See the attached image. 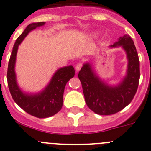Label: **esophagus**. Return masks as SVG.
I'll return each mask as SVG.
<instances>
[{"label":"esophagus","mask_w":151,"mask_h":151,"mask_svg":"<svg viewBox=\"0 0 151 151\" xmlns=\"http://www.w3.org/2000/svg\"><path fill=\"white\" fill-rule=\"evenodd\" d=\"M83 67V63L82 62H78V63L77 64V65H76L75 68H76V70L77 71H78V70H80L81 69V68Z\"/></svg>","instance_id":"34e87169"}]
</instances>
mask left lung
Instances as JSON below:
<instances>
[{"label":"left lung","mask_w":151,"mask_h":151,"mask_svg":"<svg viewBox=\"0 0 151 151\" xmlns=\"http://www.w3.org/2000/svg\"><path fill=\"white\" fill-rule=\"evenodd\" d=\"M122 46L129 60L127 75L121 84L111 87L99 81L89 64H85L78 74L85 101L89 109L100 115L114 114L128 105L135 96L140 79V63L136 48L129 35L119 37L111 46Z\"/></svg>","instance_id":"left-lung-1"}]
</instances>
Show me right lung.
Returning a JSON list of instances; mask_svg holds the SVG:
<instances>
[{
    "label": "right lung",
    "mask_w": 151,
    "mask_h": 151,
    "mask_svg": "<svg viewBox=\"0 0 151 151\" xmlns=\"http://www.w3.org/2000/svg\"><path fill=\"white\" fill-rule=\"evenodd\" d=\"M44 24V22L30 24L16 39L7 68V83L12 98L22 109L37 118L50 117L60 111L63 104V94L66 83L75 74L73 66L59 69L47 88L40 94L34 96L24 94L17 86L14 67L19 45L31 31Z\"/></svg>",
    "instance_id": "1"
}]
</instances>
